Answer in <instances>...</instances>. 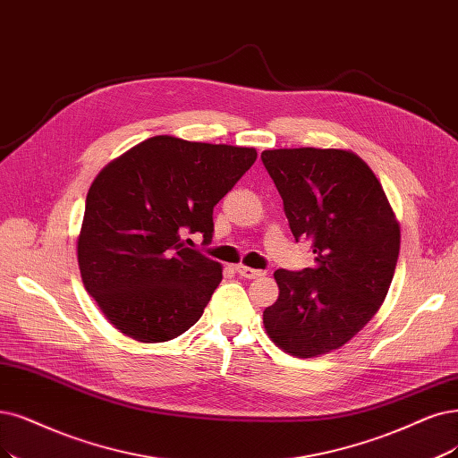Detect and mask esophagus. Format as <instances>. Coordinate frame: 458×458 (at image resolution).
I'll return each instance as SVG.
<instances>
[{"instance_id":"34e87169","label":"esophagus","mask_w":458,"mask_h":458,"mask_svg":"<svg viewBox=\"0 0 458 458\" xmlns=\"http://www.w3.org/2000/svg\"><path fill=\"white\" fill-rule=\"evenodd\" d=\"M235 272H238L245 279H257V277L264 276L262 269H255V267H249V266H243V264L235 266Z\"/></svg>"}]
</instances>
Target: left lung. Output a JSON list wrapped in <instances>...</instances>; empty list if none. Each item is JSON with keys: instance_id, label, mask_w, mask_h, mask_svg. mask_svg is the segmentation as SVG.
I'll return each instance as SVG.
<instances>
[{"instance_id": "8db88e82", "label": "left lung", "mask_w": 458, "mask_h": 458, "mask_svg": "<svg viewBox=\"0 0 458 458\" xmlns=\"http://www.w3.org/2000/svg\"><path fill=\"white\" fill-rule=\"evenodd\" d=\"M262 162L296 238L313 242L315 264L277 269L279 298L264 311L272 342L313 359L345 345L374 317L391 286L400 226L369 165L344 148H274Z\"/></svg>"}]
</instances>
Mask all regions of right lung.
<instances>
[{
    "label": "right lung",
    "instance_id": "add662e5",
    "mask_svg": "<svg viewBox=\"0 0 458 458\" xmlns=\"http://www.w3.org/2000/svg\"><path fill=\"white\" fill-rule=\"evenodd\" d=\"M257 150L155 135L107 164L87 194L77 240L84 289L109 323L143 344L169 342L198 323L223 267L186 247L213 238V208Z\"/></svg>",
    "mask_w": 458,
    "mask_h": 458
}]
</instances>
